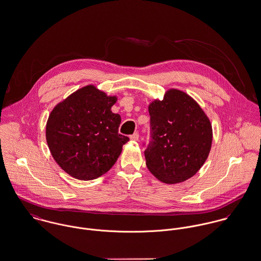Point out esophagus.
<instances>
[{
  "label": "esophagus",
  "mask_w": 261,
  "mask_h": 261,
  "mask_svg": "<svg viewBox=\"0 0 261 261\" xmlns=\"http://www.w3.org/2000/svg\"><path fill=\"white\" fill-rule=\"evenodd\" d=\"M139 138H140V135H139L138 133H135L134 135L130 136V140H132V141H135V142L139 141Z\"/></svg>",
  "instance_id": "esophagus-1"
}]
</instances>
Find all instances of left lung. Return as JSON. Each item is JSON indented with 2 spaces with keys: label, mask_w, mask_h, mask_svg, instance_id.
Listing matches in <instances>:
<instances>
[{
  "label": "left lung",
  "mask_w": 261,
  "mask_h": 261,
  "mask_svg": "<svg viewBox=\"0 0 261 261\" xmlns=\"http://www.w3.org/2000/svg\"><path fill=\"white\" fill-rule=\"evenodd\" d=\"M148 113L150 142L144 150L148 170L165 184L189 179L210 154V119L192 97L174 89L168 90L163 100H153Z\"/></svg>",
  "instance_id": "obj_1"
}]
</instances>
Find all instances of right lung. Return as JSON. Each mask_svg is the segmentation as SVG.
Returning a JSON list of instances; mask_svg holds the SVG:
<instances>
[{"label": "right lung", "instance_id": "add662e5", "mask_svg": "<svg viewBox=\"0 0 261 261\" xmlns=\"http://www.w3.org/2000/svg\"><path fill=\"white\" fill-rule=\"evenodd\" d=\"M116 96L94 86L82 88L51 111L46 127L50 153L68 174L92 180L109 171L129 139L119 134L120 116L111 109Z\"/></svg>", "mask_w": 261, "mask_h": 261}]
</instances>
